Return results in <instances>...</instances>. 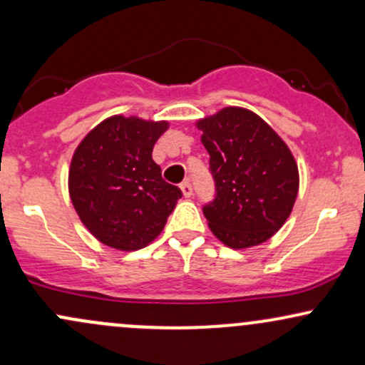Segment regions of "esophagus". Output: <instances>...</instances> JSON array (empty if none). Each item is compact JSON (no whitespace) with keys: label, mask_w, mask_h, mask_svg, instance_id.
Segmentation results:
<instances>
[{"label":"esophagus","mask_w":365,"mask_h":365,"mask_svg":"<svg viewBox=\"0 0 365 365\" xmlns=\"http://www.w3.org/2000/svg\"><path fill=\"white\" fill-rule=\"evenodd\" d=\"M180 188H182V194H183V197H192V185L188 182H183L182 185H180Z\"/></svg>","instance_id":"obj_1"}]
</instances>
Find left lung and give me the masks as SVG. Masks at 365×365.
<instances>
[{
  "label": "left lung",
  "instance_id": "obj_1",
  "mask_svg": "<svg viewBox=\"0 0 365 365\" xmlns=\"http://www.w3.org/2000/svg\"><path fill=\"white\" fill-rule=\"evenodd\" d=\"M209 153L216 199L204 207L221 244L242 250L261 245L290 216L299 194V166L290 148L261 116L226 106L195 121Z\"/></svg>",
  "mask_w": 365,
  "mask_h": 365
}]
</instances>
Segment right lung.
<instances>
[{"label":"right lung","instance_id":"obj_1","mask_svg":"<svg viewBox=\"0 0 365 365\" xmlns=\"http://www.w3.org/2000/svg\"><path fill=\"white\" fill-rule=\"evenodd\" d=\"M166 120L113 115L87 133L68 170V194L82 225L104 245L132 252L161 235L182 197L161 178L153 149Z\"/></svg>","mask_w":365,"mask_h":365}]
</instances>
